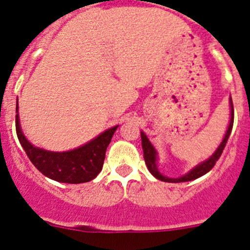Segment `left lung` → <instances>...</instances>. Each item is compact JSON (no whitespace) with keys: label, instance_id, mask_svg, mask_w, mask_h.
Returning a JSON list of instances; mask_svg holds the SVG:
<instances>
[{"label":"left lung","instance_id":"obj_1","mask_svg":"<svg viewBox=\"0 0 250 250\" xmlns=\"http://www.w3.org/2000/svg\"><path fill=\"white\" fill-rule=\"evenodd\" d=\"M229 104H230V121H229L228 129H227L226 134H224L223 141L220 142V145L218 146V148L215 149V152L213 153L212 156L209 157V158H207L204 162H201L199 164H197V166H195L194 168H192L189 172L186 173L184 175H181L178 178H169V177H166V175H163L159 172L158 167H157V163H158V152L156 150V148L153 147V145L150 143L148 137L146 136L145 132L141 130L142 148H143V156H145V161L146 164H147L148 170H149L157 179H159V181L162 182H168V183H181V182L194 181V179L199 178V177L204 175L206 173H208L209 170L214 167L215 162H217L218 159H219V157L222 156L224 147H226L227 142H228L229 136H230L231 128H233V122H234V108H233L231 97L229 98Z\"/></svg>","mask_w":250,"mask_h":250}]
</instances>
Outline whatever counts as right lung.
Masks as SVG:
<instances>
[{
    "mask_svg": "<svg viewBox=\"0 0 250 250\" xmlns=\"http://www.w3.org/2000/svg\"><path fill=\"white\" fill-rule=\"evenodd\" d=\"M16 132L22 148L32 164L47 178L61 183L78 184L92 181L102 170L105 150L118 125L108 128L86 145L66 152H52L35 147L22 132L19 102L16 104Z\"/></svg>",
    "mask_w": 250,
    "mask_h": 250,
    "instance_id": "add662e5",
    "label": "right lung"
}]
</instances>
